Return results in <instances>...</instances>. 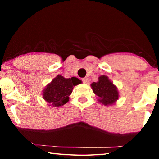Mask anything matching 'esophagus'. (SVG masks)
Masks as SVG:
<instances>
[{
  "mask_svg": "<svg viewBox=\"0 0 159 159\" xmlns=\"http://www.w3.org/2000/svg\"><path fill=\"white\" fill-rule=\"evenodd\" d=\"M83 83H85V84H88V83H89V80H88V78H84V79H83Z\"/></svg>",
  "mask_w": 159,
  "mask_h": 159,
  "instance_id": "1",
  "label": "esophagus"
}]
</instances>
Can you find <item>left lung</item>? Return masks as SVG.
Listing matches in <instances>:
<instances>
[{"label": "left lung", "instance_id": "8db88e82", "mask_svg": "<svg viewBox=\"0 0 159 159\" xmlns=\"http://www.w3.org/2000/svg\"><path fill=\"white\" fill-rule=\"evenodd\" d=\"M93 93L98 96V101L104 106L114 105L119 98L116 85H115L108 76L102 75L98 78V81L90 85Z\"/></svg>", "mask_w": 159, "mask_h": 159}]
</instances>
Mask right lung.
<instances>
[{
  "label": "right lung",
  "instance_id": "obj_1",
  "mask_svg": "<svg viewBox=\"0 0 159 159\" xmlns=\"http://www.w3.org/2000/svg\"><path fill=\"white\" fill-rule=\"evenodd\" d=\"M82 83L76 77L66 79L59 74L45 86L42 95L48 105L60 107L69 102V96L73 91L74 87Z\"/></svg>",
  "mask_w": 159,
  "mask_h": 159
}]
</instances>
